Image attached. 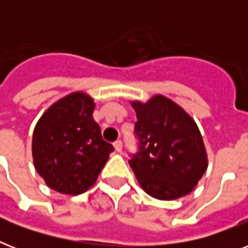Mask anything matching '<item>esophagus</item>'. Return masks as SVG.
Segmentation results:
<instances>
[{
  "label": "esophagus",
  "instance_id": "1",
  "mask_svg": "<svg viewBox=\"0 0 248 248\" xmlns=\"http://www.w3.org/2000/svg\"><path fill=\"white\" fill-rule=\"evenodd\" d=\"M113 145H114V149H116L117 152L122 151V141H121V140H117V141H114V144H113Z\"/></svg>",
  "mask_w": 248,
  "mask_h": 248
}]
</instances>
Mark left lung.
Here are the masks:
<instances>
[{"instance_id": "obj_1", "label": "left lung", "mask_w": 248, "mask_h": 248, "mask_svg": "<svg viewBox=\"0 0 248 248\" xmlns=\"http://www.w3.org/2000/svg\"><path fill=\"white\" fill-rule=\"evenodd\" d=\"M139 151L128 161L140 186L157 200L192 192L207 169V155L196 122L176 103L155 95L132 101Z\"/></svg>"}]
</instances>
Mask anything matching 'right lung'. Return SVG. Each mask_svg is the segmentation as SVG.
<instances>
[{
    "mask_svg": "<svg viewBox=\"0 0 248 248\" xmlns=\"http://www.w3.org/2000/svg\"><path fill=\"white\" fill-rule=\"evenodd\" d=\"M93 108L87 93H69L52 104L34 127V167L56 192L72 196L86 192L114 151L101 138L93 118Z\"/></svg>",
    "mask_w": 248,
    "mask_h": 248,
    "instance_id": "1",
    "label": "right lung"
}]
</instances>
